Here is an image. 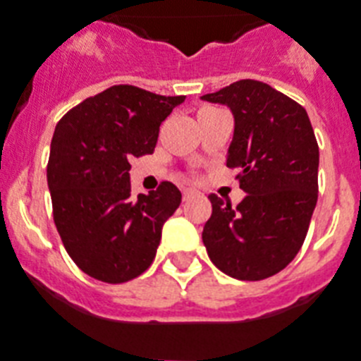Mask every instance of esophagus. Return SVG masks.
<instances>
[{"label": "esophagus", "instance_id": "1", "mask_svg": "<svg viewBox=\"0 0 361 361\" xmlns=\"http://www.w3.org/2000/svg\"><path fill=\"white\" fill-rule=\"evenodd\" d=\"M181 192H183V200H192V198H196V196H200V192L196 189H190V187H187V189H183L181 190Z\"/></svg>", "mask_w": 361, "mask_h": 361}]
</instances>
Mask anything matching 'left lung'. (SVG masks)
Segmentation results:
<instances>
[{
	"label": "left lung",
	"mask_w": 361,
	"mask_h": 361,
	"mask_svg": "<svg viewBox=\"0 0 361 361\" xmlns=\"http://www.w3.org/2000/svg\"><path fill=\"white\" fill-rule=\"evenodd\" d=\"M202 101L226 104L235 117L227 166L246 192L237 207L209 195L213 213L202 240L220 271L260 281L298 255L317 204L319 148L307 110L259 80H238Z\"/></svg>",
	"instance_id": "8db88e82"
}]
</instances>
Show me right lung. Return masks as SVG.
<instances>
[{
  "label": "right lung",
  "instance_id": "obj_1",
  "mask_svg": "<svg viewBox=\"0 0 361 361\" xmlns=\"http://www.w3.org/2000/svg\"><path fill=\"white\" fill-rule=\"evenodd\" d=\"M183 101L121 84L75 106L56 124L47 163L54 226L90 277L126 283L152 264L181 192L163 181L132 198L130 159L154 152L159 126Z\"/></svg>",
  "mask_w": 361,
  "mask_h": 361
}]
</instances>
